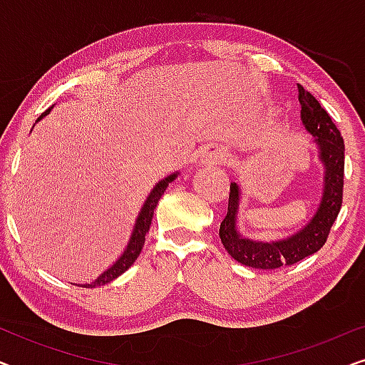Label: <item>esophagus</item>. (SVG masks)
Here are the masks:
<instances>
[{"mask_svg": "<svg viewBox=\"0 0 365 365\" xmlns=\"http://www.w3.org/2000/svg\"><path fill=\"white\" fill-rule=\"evenodd\" d=\"M207 158H209V161H211V163H216V164H217V163H226L227 159H229L227 153L221 151V149H214V151H209Z\"/></svg>", "mask_w": 365, "mask_h": 365, "instance_id": "34e87169", "label": "esophagus"}]
</instances>
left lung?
I'll use <instances>...</instances> for the list:
<instances>
[{"mask_svg":"<svg viewBox=\"0 0 365 365\" xmlns=\"http://www.w3.org/2000/svg\"><path fill=\"white\" fill-rule=\"evenodd\" d=\"M299 88V101H301V118L304 126L312 136L321 153V159L326 166L324 178L322 201L317 212L301 231L294 236L276 242H256L242 237L236 229V216L239 206V187L231 182L229 192L227 214L219 227V236L226 251L237 262L254 269H279L292 266L304 257L312 256L326 244L329 232L342 206L344 192V139L336 124L332 123L329 113L321 103L312 96L301 84Z\"/></svg>","mask_w":365,"mask_h":365,"instance_id":"8db88e82","label":"left lung"}]
</instances>
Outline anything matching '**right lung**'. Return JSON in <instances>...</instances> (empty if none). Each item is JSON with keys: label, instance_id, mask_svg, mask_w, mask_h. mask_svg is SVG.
Segmentation results:
<instances>
[{"label": "right lung", "instance_id": "right-lung-1", "mask_svg": "<svg viewBox=\"0 0 365 365\" xmlns=\"http://www.w3.org/2000/svg\"><path fill=\"white\" fill-rule=\"evenodd\" d=\"M48 113H49V109H46V111H44L41 116L38 118V121L43 116H46ZM176 176H178V174H171L169 178L163 179V181H159L156 184V187L153 189L151 194H149V197L146 199V202H144L141 212H139V216L136 219V226H134L133 236H131V239H129L126 251L123 252V256L118 259L116 264H113V266L109 267L106 272H103L101 276L96 279V281L91 282V284H86V286H83V287H96V286H103V284L111 282L113 279L119 277L123 272H126L128 269L133 266V262L136 261L138 256L143 251L144 241H146V234L149 231V226H151V221H153V216H154V209H156L159 199H161L164 191H166L169 182L174 181Z\"/></svg>", "mask_w": 365, "mask_h": 365}]
</instances>
